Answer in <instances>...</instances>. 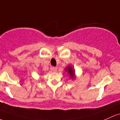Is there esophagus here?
Instances as JSON below:
<instances>
[{"label": "esophagus", "mask_w": 120, "mask_h": 120, "mask_svg": "<svg viewBox=\"0 0 120 120\" xmlns=\"http://www.w3.org/2000/svg\"><path fill=\"white\" fill-rule=\"evenodd\" d=\"M52 70L53 72H57V67H52Z\"/></svg>", "instance_id": "34e87169"}]
</instances>
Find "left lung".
I'll use <instances>...</instances> for the list:
<instances>
[{
    "instance_id": "left-lung-1",
    "label": "left lung",
    "mask_w": 120,
    "mask_h": 120,
    "mask_svg": "<svg viewBox=\"0 0 120 120\" xmlns=\"http://www.w3.org/2000/svg\"><path fill=\"white\" fill-rule=\"evenodd\" d=\"M65 70V72H67L68 75L69 77L70 78V79H72V80H74V79H76V75H75V71L74 70V68H73V66L72 65H67V67L65 68L64 69Z\"/></svg>"
}]
</instances>
